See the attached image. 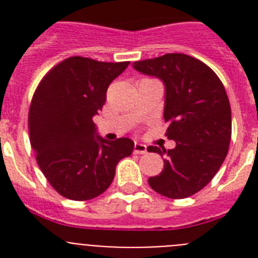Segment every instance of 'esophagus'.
Segmentation results:
<instances>
[{"instance_id":"34e87169","label":"esophagus","mask_w":258,"mask_h":258,"mask_svg":"<svg viewBox=\"0 0 258 258\" xmlns=\"http://www.w3.org/2000/svg\"><path fill=\"white\" fill-rule=\"evenodd\" d=\"M147 152V147L142 143H134V154H146Z\"/></svg>"}]
</instances>
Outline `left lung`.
I'll list each match as a JSON object with an SVG mask.
<instances>
[{
	"label": "left lung",
	"mask_w": 258,
	"mask_h": 258,
	"mask_svg": "<svg viewBox=\"0 0 258 258\" xmlns=\"http://www.w3.org/2000/svg\"><path fill=\"white\" fill-rule=\"evenodd\" d=\"M133 67L164 83L166 136L175 141L168 151L147 147L165 156L164 169L150 177V186L170 199L191 197L212 181L229 151L231 108L226 90L208 66L186 54L134 61Z\"/></svg>",
	"instance_id": "8db88e82"
}]
</instances>
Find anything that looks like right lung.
<instances>
[{"label": "right lung", "mask_w": 258, "mask_h": 258, "mask_svg": "<svg viewBox=\"0 0 258 258\" xmlns=\"http://www.w3.org/2000/svg\"><path fill=\"white\" fill-rule=\"evenodd\" d=\"M127 66L71 56L38 84L29 107V140L41 172L61 197L97 198L112 183L118 161L133 152V141L109 142L98 136L93 122L109 84Z\"/></svg>", "instance_id": "obj_1"}]
</instances>
